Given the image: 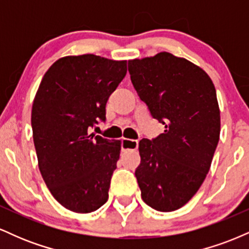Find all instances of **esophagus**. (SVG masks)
I'll return each instance as SVG.
<instances>
[{"label": "esophagus", "instance_id": "esophagus-1", "mask_svg": "<svg viewBox=\"0 0 249 249\" xmlns=\"http://www.w3.org/2000/svg\"><path fill=\"white\" fill-rule=\"evenodd\" d=\"M138 148V141L134 139H122V150L123 151H130V150H137Z\"/></svg>", "mask_w": 249, "mask_h": 249}]
</instances>
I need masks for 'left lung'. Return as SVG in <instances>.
<instances>
[{"mask_svg":"<svg viewBox=\"0 0 249 249\" xmlns=\"http://www.w3.org/2000/svg\"><path fill=\"white\" fill-rule=\"evenodd\" d=\"M139 98L165 125L139 142L136 178L145 204L172 212L190 201L206 178L220 137V110L212 79L170 53L128 61Z\"/></svg>","mask_w":249,"mask_h":249,"instance_id":"8db88e82","label":"left lung"}]
</instances>
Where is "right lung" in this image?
Here are the masks:
<instances>
[{
	"label": "right lung",
	"instance_id": "add662e5",
	"mask_svg": "<svg viewBox=\"0 0 249 249\" xmlns=\"http://www.w3.org/2000/svg\"><path fill=\"white\" fill-rule=\"evenodd\" d=\"M126 71V61L67 56L51 65L37 90L31 126L39 171L53 198L72 212H93L108 199L121 141L89 128L105 122L108 97Z\"/></svg>",
	"mask_w": 249,
	"mask_h": 249
}]
</instances>
